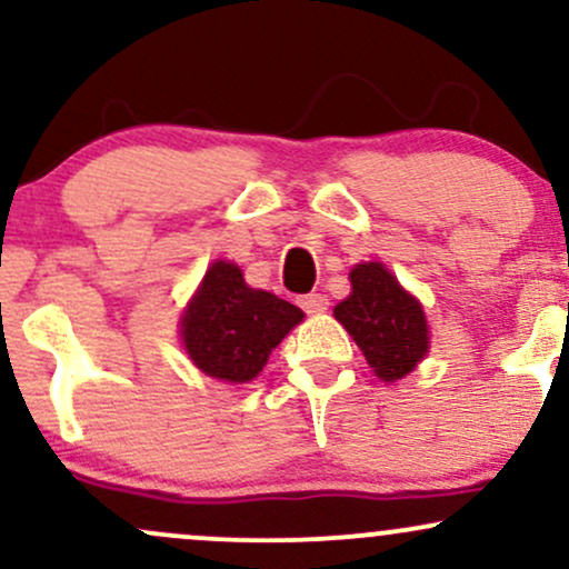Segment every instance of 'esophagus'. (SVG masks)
I'll list each match as a JSON object with an SVG mask.
<instances>
[{"instance_id": "1", "label": "esophagus", "mask_w": 569, "mask_h": 569, "mask_svg": "<svg viewBox=\"0 0 569 569\" xmlns=\"http://www.w3.org/2000/svg\"><path fill=\"white\" fill-rule=\"evenodd\" d=\"M299 307L310 312V316H318V312L329 310V299L323 293H305V297H299Z\"/></svg>"}]
</instances>
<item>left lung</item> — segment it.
I'll use <instances>...</instances> for the list:
<instances>
[{"instance_id": "obj_1", "label": "left lung", "mask_w": 569, "mask_h": 569, "mask_svg": "<svg viewBox=\"0 0 569 569\" xmlns=\"http://www.w3.org/2000/svg\"><path fill=\"white\" fill-rule=\"evenodd\" d=\"M350 283V297L335 307L337 321L350 331L380 380H401L428 352L426 312L380 262L358 264Z\"/></svg>"}]
</instances>
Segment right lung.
Listing matches in <instances>:
<instances>
[{"label": "right lung", "instance_id": "1", "mask_svg": "<svg viewBox=\"0 0 569 569\" xmlns=\"http://www.w3.org/2000/svg\"><path fill=\"white\" fill-rule=\"evenodd\" d=\"M302 318L299 307L276 293L248 289L234 264L213 262L181 318V339L208 377L248 382Z\"/></svg>", "mask_w": 569, "mask_h": 569}]
</instances>
